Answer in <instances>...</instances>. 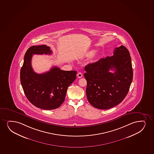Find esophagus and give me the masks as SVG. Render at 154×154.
Instances as JSON below:
<instances>
[{"label":"esophagus","instance_id":"obj_1","mask_svg":"<svg viewBox=\"0 0 154 154\" xmlns=\"http://www.w3.org/2000/svg\"><path fill=\"white\" fill-rule=\"evenodd\" d=\"M77 76L79 78H82V76H83V75H82V73L81 72H79L78 74H77Z\"/></svg>","mask_w":154,"mask_h":154}]
</instances>
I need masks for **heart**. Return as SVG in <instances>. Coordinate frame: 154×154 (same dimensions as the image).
Instances as JSON below:
<instances>
[{
	"mask_svg": "<svg viewBox=\"0 0 154 154\" xmlns=\"http://www.w3.org/2000/svg\"><path fill=\"white\" fill-rule=\"evenodd\" d=\"M95 51H94V50H91V51H88L87 53H86L85 54V56H91L92 55V56H91V60H94V59L95 58L96 56L95 54H93L94 53H95Z\"/></svg>",
	"mask_w": 154,
	"mask_h": 154,
	"instance_id": "heart-1",
	"label": "heart"
}]
</instances>
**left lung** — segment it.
<instances>
[{
  "mask_svg": "<svg viewBox=\"0 0 154 154\" xmlns=\"http://www.w3.org/2000/svg\"><path fill=\"white\" fill-rule=\"evenodd\" d=\"M110 69L115 72H110ZM85 71L87 98L93 107L110 109L125 99L133 80L131 58L126 47L116 48L113 56L88 64Z\"/></svg>",
  "mask_w": 154,
  "mask_h": 154,
  "instance_id": "left-lung-1",
  "label": "left lung"
}]
</instances>
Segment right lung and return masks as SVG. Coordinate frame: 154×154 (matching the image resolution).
Segmentation results:
<instances>
[{
  "label": "right lung",
  "instance_id": "obj_1",
  "mask_svg": "<svg viewBox=\"0 0 154 154\" xmlns=\"http://www.w3.org/2000/svg\"><path fill=\"white\" fill-rule=\"evenodd\" d=\"M47 45L33 46L26 51L20 71V81L24 94L33 105L45 110L56 109L64 101L69 86L74 82L77 72L61 70L54 66L49 71L37 74L31 65L33 55H51Z\"/></svg>",
  "mask_w": 154,
  "mask_h": 154
}]
</instances>
